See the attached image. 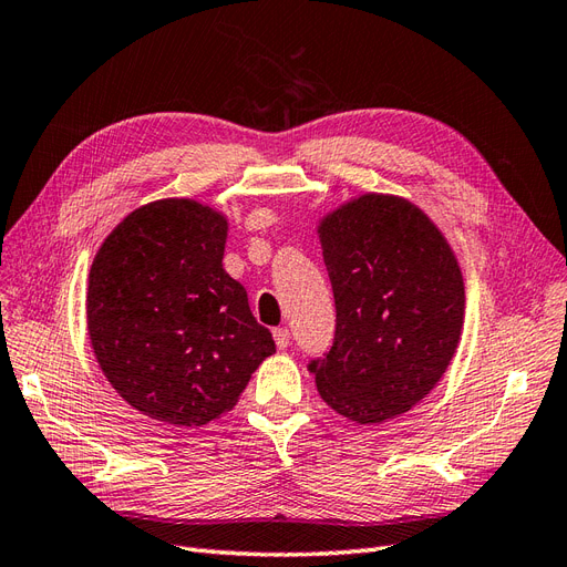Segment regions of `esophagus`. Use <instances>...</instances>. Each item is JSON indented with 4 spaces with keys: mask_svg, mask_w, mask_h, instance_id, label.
Masks as SVG:
<instances>
[{
    "mask_svg": "<svg viewBox=\"0 0 567 567\" xmlns=\"http://www.w3.org/2000/svg\"><path fill=\"white\" fill-rule=\"evenodd\" d=\"M274 340H277V348L286 350L290 346V333L286 326H279V329H274Z\"/></svg>",
    "mask_w": 567,
    "mask_h": 567,
    "instance_id": "esophagus-1",
    "label": "esophagus"
}]
</instances>
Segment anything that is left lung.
<instances>
[{
  "label": "left lung",
  "instance_id": "1",
  "mask_svg": "<svg viewBox=\"0 0 567 567\" xmlns=\"http://www.w3.org/2000/svg\"><path fill=\"white\" fill-rule=\"evenodd\" d=\"M336 338L312 359L321 400L357 423L404 414L447 371L463 326V277L414 203L367 194L319 225Z\"/></svg>",
  "mask_w": 567,
  "mask_h": 567
}]
</instances>
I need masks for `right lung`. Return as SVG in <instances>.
<instances>
[{
  "instance_id": "add662e5",
  "label": "right lung",
  "mask_w": 567,
  "mask_h": 567,
  "mask_svg": "<svg viewBox=\"0 0 567 567\" xmlns=\"http://www.w3.org/2000/svg\"><path fill=\"white\" fill-rule=\"evenodd\" d=\"M227 219L188 198L142 205L99 248L87 329L109 383L142 414L194 427L219 419L277 346L221 267Z\"/></svg>"
}]
</instances>
